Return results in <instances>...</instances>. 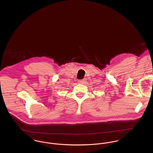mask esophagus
I'll return each instance as SVG.
<instances>
[{"instance_id":"1","label":"esophagus","mask_w":153,"mask_h":153,"mask_svg":"<svg viewBox=\"0 0 153 153\" xmlns=\"http://www.w3.org/2000/svg\"><path fill=\"white\" fill-rule=\"evenodd\" d=\"M86 82V79H81V80H79L78 81V83L81 84H84Z\"/></svg>"}]
</instances>
